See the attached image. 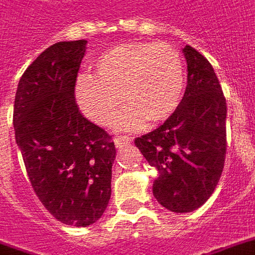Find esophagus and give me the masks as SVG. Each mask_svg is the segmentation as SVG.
Wrapping results in <instances>:
<instances>
[{
    "mask_svg": "<svg viewBox=\"0 0 255 255\" xmlns=\"http://www.w3.org/2000/svg\"><path fill=\"white\" fill-rule=\"evenodd\" d=\"M131 141H133V138L129 137V135H118V137L115 138V145L117 146L129 145Z\"/></svg>",
    "mask_w": 255,
    "mask_h": 255,
    "instance_id": "obj_1",
    "label": "esophagus"
}]
</instances>
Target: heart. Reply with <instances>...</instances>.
I'll list each match as a JSON object with an SVG mask.
<instances>
[{"label":"heart","mask_w":255,"mask_h":255,"mask_svg":"<svg viewBox=\"0 0 255 255\" xmlns=\"http://www.w3.org/2000/svg\"><path fill=\"white\" fill-rule=\"evenodd\" d=\"M92 70L94 77H77L74 96L83 114L100 125L114 120L124 100L130 106L114 121V126L134 130L148 121L159 124L171 118L183 99L185 62L170 44H117L94 59Z\"/></svg>","instance_id":"1"}]
</instances>
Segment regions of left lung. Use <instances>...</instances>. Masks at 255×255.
<instances>
[{
    "label": "left lung",
    "instance_id": "1",
    "mask_svg": "<svg viewBox=\"0 0 255 255\" xmlns=\"http://www.w3.org/2000/svg\"><path fill=\"white\" fill-rule=\"evenodd\" d=\"M187 87L171 118L135 138L149 166L155 167L153 196L166 209L187 213L212 196L224 168L227 103L209 61L186 44Z\"/></svg>",
    "mask_w": 255,
    "mask_h": 255
}]
</instances>
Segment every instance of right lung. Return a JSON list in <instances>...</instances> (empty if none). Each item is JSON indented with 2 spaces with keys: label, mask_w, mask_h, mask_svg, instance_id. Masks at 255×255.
<instances>
[{
  "label": "right lung",
  "mask_w": 255,
  "mask_h": 255,
  "mask_svg": "<svg viewBox=\"0 0 255 255\" xmlns=\"http://www.w3.org/2000/svg\"><path fill=\"white\" fill-rule=\"evenodd\" d=\"M87 40L58 42L29 65L18 81L13 126L33 190L66 226L87 227L111 197L115 145L81 115L74 85Z\"/></svg>",
  "instance_id": "add662e5"
}]
</instances>
